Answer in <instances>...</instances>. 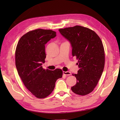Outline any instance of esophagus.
<instances>
[{
    "label": "esophagus",
    "mask_w": 120,
    "mask_h": 120,
    "mask_svg": "<svg viewBox=\"0 0 120 120\" xmlns=\"http://www.w3.org/2000/svg\"><path fill=\"white\" fill-rule=\"evenodd\" d=\"M63 74L65 75H71V72L70 71H63Z\"/></svg>",
    "instance_id": "34e87169"
}]
</instances>
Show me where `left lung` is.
I'll list each match as a JSON object with an SVG mask.
<instances>
[{
  "mask_svg": "<svg viewBox=\"0 0 120 120\" xmlns=\"http://www.w3.org/2000/svg\"><path fill=\"white\" fill-rule=\"evenodd\" d=\"M60 34L70 42L72 55L78 60L79 70L73 74L77 79L71 89L74 93L84 96L91 93L102 75L105 66L103 43L95 31L82 26L60 29Z\"/></svg>",
  "mask_w": 120,
  "mask_h": 120,
  "instance_id": "left-lung-1",
  "label": "left lung"
}]
</instances>
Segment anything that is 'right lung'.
<instances>
[{
    "label": "right lung",
    "instance_id": "right-lung-1",
    "mask_svg": "<svg viewBox=\"0 0 120 120\" xmlns=\"http://www.w3.org/2000/svg\"><path fill=\"white\" fill-rule=\"evenodd\" d=\"M52 30L38 29L28 32L21 37L15 50V65L18 74L25 87L39 99L49 96L55 87L57 79L61 78L63 71L45 70V45L56 37Z\"/></svg>",
    "mask_w": 120,
    "mask_h": 120
}]
</instances>
